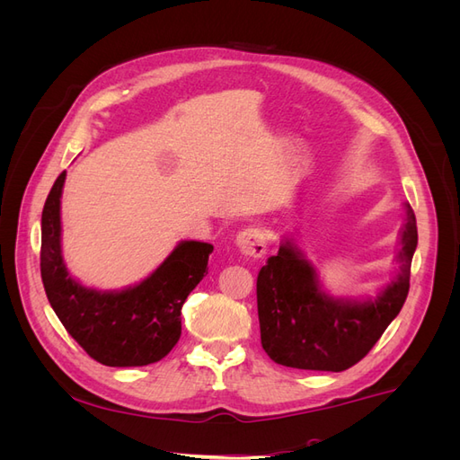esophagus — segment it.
<instances>
[{
    "instance_id": "esophagus-1",
    "label": "esophagus",
    "mask_w": 460,
    "mask_h": 460,
    "mask_svg": "<svg viewBox=\"0 0 460 460\" xmlns=\"http://www.w3.org/2000/svg\"><path fill=\"white\" fill-rule=\"evenodd\" d=\"M235 245H238V249L243 255L253 257V259H261L264 253H267V238H264L262 230L253 226L245 228L238 234Z\"/></svg>"
}]
</instances>
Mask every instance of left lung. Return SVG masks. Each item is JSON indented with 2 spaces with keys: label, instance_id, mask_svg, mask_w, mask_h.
<instances>
[{
  "label": "left lung",
  "instance_id": "left-lung-1",
  "mask_svg": "<svg viewBox=\"0 0 460 460\" xmlns=\"http://www.w3.org/2000/svg\"><path fill=\"white\" fill-rule=\"evenodd\" d=\"M399 272L374 299H338L323 291L313 264L284 240L257 276L262 349L278 365L341 372L357 365L399 314L409 296L419 232L411 205L399 232Z\"/></svg>",
  "mask_w": 460,
  "mask_h": 460
}]
</instances>
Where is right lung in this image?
Listing matches in <instances>:
<instances>
[{
	"label": "right lung",
	"mask_w": 460,
	"mask_h": 460,
	"mask_svg": "<svg viewBox=\"0 0 460 460\" xmlns=\"http://www.w3.org/2000/svg\"><path fill=\"white\" fill-rule=\"evenodd\" d=\"M59 178L41 211L40 270L51 309L93 360L105 367H146L171 353L182 333V305L207 272L213 245L184 240L140 284L102 291L68 274L61 253Z\"/></svg>",
	"instance_id": "right-lung-1"
}]
</instances>
